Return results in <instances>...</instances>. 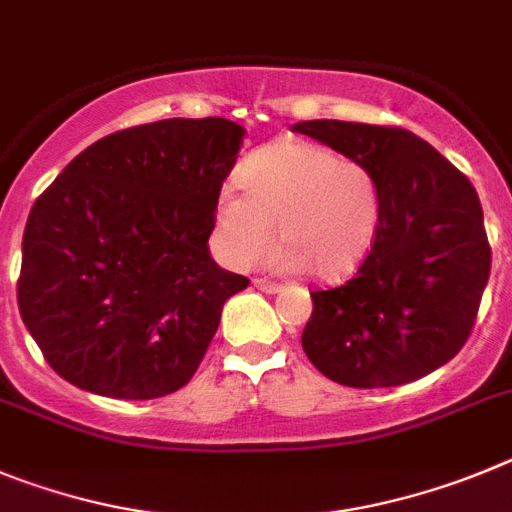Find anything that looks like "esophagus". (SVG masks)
Returning a JSON list of instances; mask_svg holds the SVG:
<instances>
[{
    "instance_id": "34e87169",
    "label": "esophagus",
    "mask_w": 512,
    "mask_h": 512,
    "mask_svg": "<svg viewBox=\"0 0 512 512\" xmlns=\"http://www.w3.org/2000/svg\"><path fill=\"white\" fill-rule=\"evenodd\" d=\"M255 288L262 290V293H278L280 283H273V280H265V278H255Z\"/></svg>"
}]
</instances>
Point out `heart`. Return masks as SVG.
<instances>
[{
    "mask_svg": "<svg viewBox=\"0 0 512 512\" xmlns=\"http://www.w3.org/2000/svg\"><path fill=\"white\" fill-rule=\"evenodd\" d=\"M239 186L245 196L227 193L216 206L219 245L237 267L265 255L278 224V267L334 283L362 265L380 229L375 173L313 142L262 147L239 170Z\"/></svg>",
    "mask_w": 512,
    "mask_h": 512,
    "instance_id": "obj_1",
    "label": "heart"
}]
</instances>
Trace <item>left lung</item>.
<instances>
[{
  "mask_svg": "<svg viewBox=\"0 0 512 512\" xmlns=\"http://www.w3.org/2000/svg\"><path fill=\"white\" fill-rule=\"evenodd\" d=\"M293 132L365 163L382 193L354 278L311 293V365L347 388H395L446 365L472 334L492 262L469 178L403 127L313 119Z\"/></svg>",
  "mask_w": 512,
  "mask_h": 512,
  "instance_id": "obj_1",
  "label": "left lung"
}]
</instances>
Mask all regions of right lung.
<instances>
[{
    "label": "right lung",
    "instance_id": "add662e5",
    "mask_svg": "<svg viewBox=\"0 0 512 512\" xmlns=\"http://www.w3.org/2000/svg\"><path fill=\"white\" fill-rule=\"evenodd\" d=\"M245 130L160 119L101 137L32 204L17 303L45 362L107 398L176 393L245 290L209 255Z\"/></svg>",
    "mask_w": 512,
    "mask_h": 512
}]
</instances>
